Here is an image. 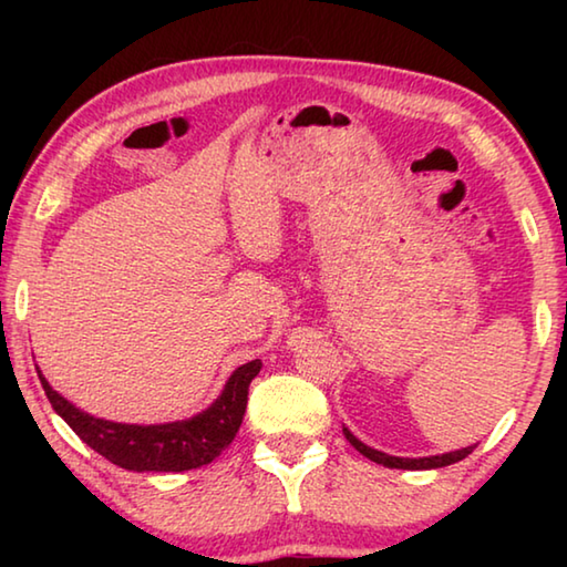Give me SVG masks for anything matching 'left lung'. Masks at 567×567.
<instances>
[{"mask_svg": "<svg viewBox=\"0 0 567 567\" xmlns=\"http://www.w3.org/2000/svg\"><path fill=\"white\" fill-rule=\"evenodd\" d=\"M344 437H348V443L362 453L368 460L378 465H385V467H398V470H433V467H445V465H453L460 463V460L467 457L473 453L475 445L463 447V450H455V453H445V455H433V457H392L388 453H380V450H372L364 443H360L358 437H354L348 427H342Z\"/></svg>", "mask_w": 567, "mask_h": 567, "instance_id": "left-lung-1", "label": "left lung"}]
</instances>
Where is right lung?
Instances as JSON below:
<instances>
[{
  "label": "right lung",
  "mask_w": 567,
  "mask_h": 567,
  "mask_svg": "<svg viewBox=\"0 0 567 567\" xmlns=\"http://www.w3.org/2000/svg\"><path fill=\"white\" fill-rule=\"evenodd\" d=\"M260 368V360L245 362L227 380L223 395L205 412L182 422H167V425H124V422L87 415L52 390L40 370L37 372H40L42 388L56 415L94 453L124 470H134V473H182V470L213 463L233 443L243 425L249 382L257 378Z\"/></svg>",
  "instance_id": "1"
}]
</instances>
